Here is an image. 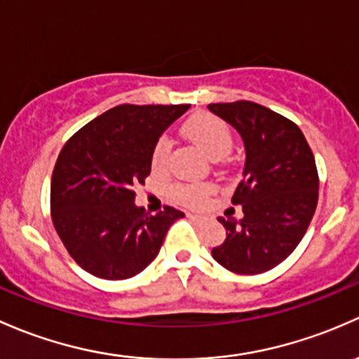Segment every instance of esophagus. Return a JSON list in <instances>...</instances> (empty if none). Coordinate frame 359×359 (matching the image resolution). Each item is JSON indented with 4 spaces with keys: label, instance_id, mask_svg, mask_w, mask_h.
<instances>
[{
    "label": "esophagus",
    "instance_id": "34e87169",
    "mask_svg": "<svg viewBox=\"0 0 359 359\" xmlns=\"http://www.w3.org/2000/svg\"><path fill=\"white\" fill-rule=\"evenodd\" d=\"M187 216L190 217V219L197 221V223H202V221H204V217H202V216H198V214H187Z\"/></svg>",
    "mask_w": 359,
    "mask_h": 359
}]
</instances>
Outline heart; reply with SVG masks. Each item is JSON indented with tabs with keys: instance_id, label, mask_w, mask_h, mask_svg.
<instances>
[{
	"instance_id": "1",
	"label": "heart",
	"mask_w": 359,
	"mask_h": 359,
	"mask_svg": "<svg viewBox=\"0 0 359 359\" xmlns=\"http://www.w3.org/2000/svg\"><path fill=\"white\" fill-rule=\"evenodd\" d=\"M183 133L190 142H194L212 161L224 157L233 145V136H231L230 128L219 117L210 116V114H198V116L191 117L183 126ZM169 150H171V142L165 136H161L155 142L152 155H150V165H152V172L155 175H161L168 168ZM209 194V184H176L171 190L172 198L184 205L202 204Z\"/></svg>"
}]
</instances>
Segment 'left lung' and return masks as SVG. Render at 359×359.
<instances>
[{
    "label": "left lung",
    "instance_id": "1",
    "mask_svg": "<svg viewBox=\"0 0 359 359\" xmlns=\"http://www.w3.org/2000/svg\"><path fill=\"white\" fill-rule=\"evenodd\" d=\"M209 110L233 126L245 147L231 198L243 217H217L226 240L212 257L236 275L264 273L294 252L311 223L320 187L315 155L297 124L259 103H210Z\"/></svg>",
    "mask_w": 359,
    "mask_h": 359
}]
</instances>
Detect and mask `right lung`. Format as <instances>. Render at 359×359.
<instances>
[{"label": "right lung", "instance_id": "add662e5", "mask_svg": "<svg viewBox=\"0 0 359 359\" xmlns=\"http://www.w3.org/2000/svg\"><path fill=\"white\" fill-rule=\"evenodd\" d=\"M190 105H119L69 138L51 176V219L74 261L91 275L126 280L157 257L171 224L184 214L135 204L150 175L162 133Z\"/></svg>", "mask_w": 359, "mask_h": 359}]
</instances>
